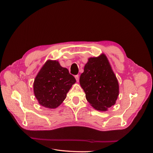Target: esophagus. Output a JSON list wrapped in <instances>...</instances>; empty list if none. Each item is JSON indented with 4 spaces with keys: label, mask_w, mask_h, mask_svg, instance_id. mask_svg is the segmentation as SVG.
Wrapping results in <instances>:
<instances>
[{
    "label": "esophagus",
    "mask_w": 153,
    "mask_h": 153,
    "mask_svg": "<svg viewBox=\"0 0 153 153\" xmlns=\"http://www.w3.org/2000/svg\"><path fill=\"white\" fill-rule=\"evenodd\" d=\"M75 78H76V82H78V81H79V75H75Z\"/></svg>",
    "instance_id": "obj_1"
}]
</instances>
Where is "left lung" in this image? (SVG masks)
<instances>
[{
    "mask_svg": "<svg viewBox=\"0 0 153 153\" xmlns=\"http://www.w3.org/2000/svg\"><path fill=\"white\" fill-rule=\"evenodd\" d=\"M80 84L87 101L97 110H107L119 96L117 79L105 54L88 59Z\"/></svg>",
    "mask_w": 153,
    "mask_h": 153,
    "instance_id": "left-lung-1",
    "label": "left lung"
}]
</instances>
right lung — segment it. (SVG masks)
Returning a JSON list of instances; mask_svg holds the SVG:
<instances>
[{
	"label": "right lung",
	"instance_id": "1",
	"mask_svg": "<svg viewBox=\"0 0 153 153\" xmlns=\"http://www.w3.org/2000/svg\"><path fill=\"white\" fill-rule=\"evenodd\" d=\"M76 80L68 69L58 61L48 60L41 68L34 82V92L39 105L55 108L66 99Z\"/></svg>",
	"mask_w": 153,
	"mask_h": 153
}]
</instances>
